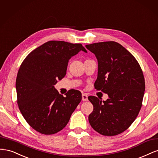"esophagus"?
<instances>
[{
    "mask_svg": "<svg viewBox=\"0 0 158 158\" xmlns=\"http://www.w3.org/2000/svg\"><path fill=\"white\" fill-rule=\"evenodd\" d=\"M88 95L87 94H85V93L82 94V100H83V101H88Z\"/></svg>",
    "mask_w": 158,
    "mask_h": 158,
    "instance_id": "obj_1",
    "label": "esophagus"
}]
</instances>
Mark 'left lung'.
Masks as SVG:
<instances>
[{"mask_svg": "<svg viewBox=\"0 0 158 158\" xmlns=\"http://www.w3.org/2000/svg\"><path fill=\"white\" fill-rule=\"evenodd\" d=\"M98 61L97 91L108 94L101 101L90 95L94 110L88 120L95 131L104 136L119 135L129 128L142 107L145 80L139 63L130 52L115 41L85 45Z\"/></svg>", "mask_w": 158, "mask_h": 158, "instance_id": "1", "label": "left lung"}]
</instances>
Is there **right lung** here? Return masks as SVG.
Instances as JSON below:
<instances>
[{"instance_id":"add662e5","label":"right lung","mask_w":158,"mask_h":158,"mask_svg":"<svg viewBox=\"0 0 158 158\" xmlns=\"http://www.w3.org/2000/svg\"><path fill=\"white\" fill-rule=\"evenodd\" d=\"M80 51L87 52L81 44L49 41L23 60L16 80L17 103L36 131L49 135L63 130L82 100L77 89H70L64 97L54 87L65 76L69 60Z\"/></svg>"}]
</instances>
